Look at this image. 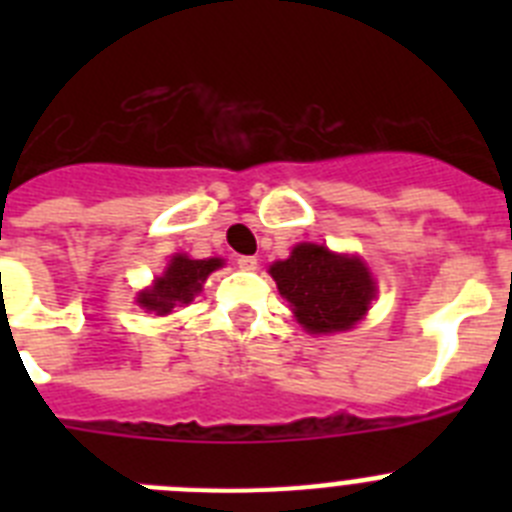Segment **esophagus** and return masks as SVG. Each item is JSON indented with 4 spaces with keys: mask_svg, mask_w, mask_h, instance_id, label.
<instances>
[{
    "mask_svg": "<svg viewBox=\"0 0 512 512\" xmlns=\"http://www.w3.org/2000/svg\"><path fill=\"white\" fill-rule=\"evenodd\" d=\"M235 264H238V269H243V271H253L256 266H259V259H256V256H238V259H235Z\"/></svg>",
    "mask_w": 512,
    "mask_h": 512,
    "instance_id": "34e87169",
    "label": "esophagus"
}]
</instances>
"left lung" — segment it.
<instances>
[{"label": "left lung", "mask_w": 512, "mask_h": 512, "mask_svg": "<svg viewBox=\"0 0 512 512\" xmlns=\"http://www.w3.org/2000/svg\"><path fill=\"white\" fill-rule=\"evenodd\" d=\"M269 271L310 333L348 330L374 300V279L359 259L336 256L315 243H300L289 259Z\"/></svg>", "instance_id": "1"}]
</instances>
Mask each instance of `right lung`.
<instances>
[{"label": "right lung", "mask_w": 512, "mask_h": 512, "mask_svg": "<svg viewBox=\"0 0 512 512\" xmlns=\"http://www.w3.org/2000/svg\"><path fill=\"white\" fill-rule=\"evenodd\" d=\"M217 266H223L220 259L194 261L187 256H174L166 266L164 277H158L156 284L146 292H140L138 302L156 315H166L174 305H187L202 289V282L210 277Z\"/></svg>", "instance_id": "add662e5"}]
</instances>
